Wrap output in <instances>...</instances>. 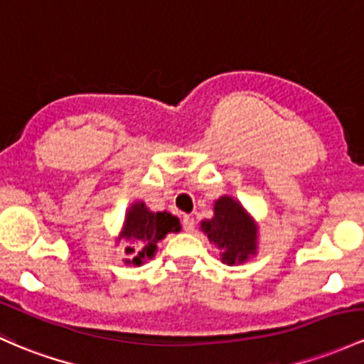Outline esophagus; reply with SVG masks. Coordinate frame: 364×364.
<instances>
[{
    "label": "esophagus",
    "mask_w": 364,
    "mask_h": 364,
    "mask_svg": "<svg viewBox=\"0 0 364 364\" xmlns=\"http://www.w3.org/2000/svg\"><path fill=\"white\" fill-rule=\"evenodd\" d=\"M181 223H183V228H185L186 232H192L193 227H195V221L192 216H188V214H183L181 216Z\"/></svg>",
    "instance_id": "34e87169"
}]
</instances>
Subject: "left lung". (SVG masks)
Returning <instances> with one entry per match:
<instances>
[{"label": "left lung", "mask_w": 364, "mask_h": 364, "mask_svg": "<svg viewBox=\"0 0 364 364\" xmlns=\"http://www.w3.org/2000/svg\"><path fill=\"white\" fill-rule=\"evenodd\" d=\"M208 239L221 252L227 265L244 263L256 255L258 227L239 200L223 195L214 202V216L200 223Z\"/></svg>", "instance_id": "left-lung-1"}]
</instances>
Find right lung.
Wrapping results in <instances>:
<instances>
[{
	"label": "right lung",
	"instance_id": "add662e5",
	"mask_svg": "<svg viewBox=\"0 0 364 364\" xmlns=\"http://www.w3.org/2000/svg\"><path fill=\"white\" fill-rule=\"evenodd\" d=\"M179 230V220L171 213H151L144 202H134L125 213L124 230L120 233V239L129 242L125 255L131 256V259H125V263L143 265L146 259L153 258L159 240H162L169 232Z\"/></svg>",
	"mask_w": 364,
	"mask_h": 364
}]
</instances>
